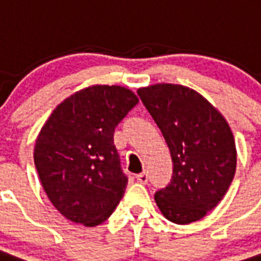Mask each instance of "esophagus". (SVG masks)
I'll list each match as a JSON object with an SVG mask.
<instances>
[{"label":"esophagus","instance_id":"obj_1","mask_svg":"<svg viewBox=\"0 0 261 261\" xmlns=\"http://www.w3.org/2000/svg\"><path fill=\"white\" fill-rule=\"evenodd\" d=\"M136 179H138V182H140V184H147L149 175L146 174V172H142V174H139L138 176H136Z\"/></svg>","mask_w":261,"mask_h":261}]
</instances>
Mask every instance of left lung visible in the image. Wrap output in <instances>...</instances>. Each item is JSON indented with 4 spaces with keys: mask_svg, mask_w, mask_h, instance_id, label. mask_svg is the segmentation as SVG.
Returning <instances> with one entry per match:
<instances>
[{
    "mask_svg": "<svg viewBox=\"0 0 261 261\" xmlns=\"http://www.w3.org/2000/svg\"><path fill=\"white\" fill-rule=\"evenodd\" d=\"M138 94L157 123L172 159V178L155 192L163 216L191 224L221 201L237 170L235 140L227 121L197 91L159 83Z\"/></svg>",
    "mask_w": 261,
    "mask_h": 261,
    "instance_id": "left-lung-1",
    "label": "left lung"
}]
</instances>
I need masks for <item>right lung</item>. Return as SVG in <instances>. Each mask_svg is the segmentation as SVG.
<instances>
[{
    "mask_svg": "<svg viewBox=\"0 0 261 261\" xmlns=\"http://www.w3.org/2000/svg\"><path fill=\"white\" fill-rule=\"evenodd\" d=\"M138 102L125 87H86L61 102L40 130L34 165L51 203L70 221L96 227L122 199L128 176L114 132Z\"/></svg>",
    "mask_w": 261,
    "mask_h": 261,
    "instance_id": "obj_1",
    "label": "right lung"
}]
</instances>
